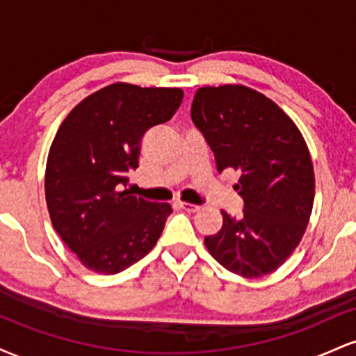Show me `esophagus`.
<instances>
[{"mask_svg":"<svg viewBox=\"0 0 356 356\" xmlns=\"http://www.w3.org/2000/svg\"><path fill=\"white\" fill-rule=\"evenodd\" d=\"M181 207L184 211H187V212H197L199 209H201V207L197 206V204H191V202H181Z\"/></svg>","mask_w":356,"mask_h":356,"instance_id":"34e87169","label":"esophagus"}]
</instances>
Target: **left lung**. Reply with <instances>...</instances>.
I'll list each match as a JSON object with an SVG mask.
<instances>
[{
    "mask_svg": "<svg viewBox=\"0 0 356 356\" xmlns=\"http://www.w3.org/2000/svg\"><path fill=\"white\" fill-rule=\"evenodd\" d=\"M191 117L216 155L218 170L239 174L234 191L244 211L222 214L218 234L204 239L227 271L261 277L276 271L303 238L314 201L312 155L280 105L244 85L202 87Z\"/></svg>",
    "mask_w": 356,
    "mask_h": 356,
    "instance_id": "left-lung-1",
    "label": "left lung"
}]
</instances>
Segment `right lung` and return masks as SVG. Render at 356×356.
Listing matches in <instances>:
<instances>
[{"instance_id": "add662e5", "label": "right lung", "mask_w": 356, "mask_h": 356, "mask_svg": "<svg viewBox=\"0 0 356 356\" xmlns=\"http://www.w3.org/2000/svg\"><path fill=\"white\" fill-rule=\"evenodd\" d=\"M181 88L112 83L61 122L48 152L44 197L55 231L80 263L117 275L152 251L172 212L124 189L138 167L142 137L170 120Z\"/></svg>"}]
</instances>
